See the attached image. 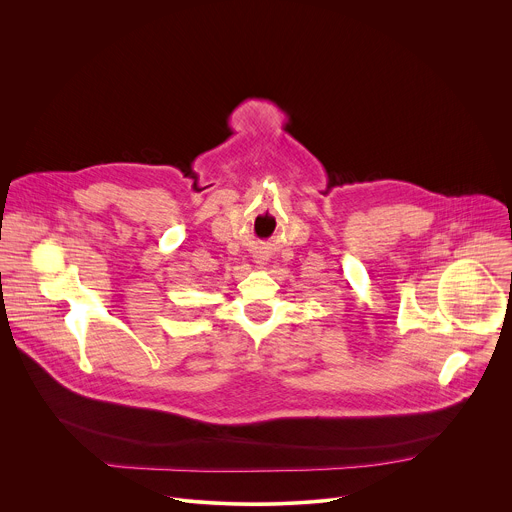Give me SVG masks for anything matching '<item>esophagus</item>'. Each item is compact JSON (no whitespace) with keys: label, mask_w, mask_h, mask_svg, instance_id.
Returning <instances> with one entry per match:
<instances>
[{"label":"esophagus","mask_w":512,"mask_h":512,"mask_svg":"<svg viewBox=\"0 0 512 512\" xmlns=\"http://www.w3.org/2000/svg\"><path fill=\"white\" fill-rule=\"evenodd\" d=\"M255 263H257V267H263V265H265V259H263L261 255H255Z\"/></svg>","instance_id":"1"}]
</instances>
